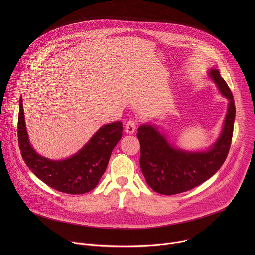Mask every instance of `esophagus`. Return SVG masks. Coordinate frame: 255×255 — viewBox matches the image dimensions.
<instances>
[{
    "instance_id": "esophagus-1",
    "label": "esophagus",
    "mask_w": 255,
    "mask_h": 255,
    "mask_svg": "<svg viewBox=\"0 0 255 255\" xmlns=\"http://www.w3.org/2000/svg\"><path fill=\"white\" fill-rule=\"evenodd\" d=\"M136 130V123L134 120H129L125 125V132L128 134H133Z\"/></svg>"
}]
</instances>
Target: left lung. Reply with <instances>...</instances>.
Returning a JSON list of instances; mask_svg holds the SVG:
<instances>
[{
  "label": "left lung",
  "instance_id": "left-lung-1",
  "mask_svg": "<svg viewBox=\"0 0 255 255\" xmlns=\"http://www.w3.org/2000/svg\"><path fill=\"white\" fill-rule=\"evenodd\" d=\"M208 75L229 101L222 132L210 148L183 150L171 145L157 126L142 124L138 128L140 168L147 185L158 194L175 195L200 186L219 170L228 155L236 113L233 95L219 70L211 68Z\"/></svg>",
  "mask_w": 255,
  "mask_h": 255
}]
</instances>
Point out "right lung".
<instances>
[{
    "mask_svg": "<svg viewBox=\"0 0 255 255\" xmlns=\"http://www.w3.org/2000/svg\"><path fill=\"white\" fill-rule=\"evenodd\" d=\"M122 132L120 121L103 125L76 154L62 160L48 159L31 146L20 98L18 142L21 155L36 176L58 192L81 195L94 190L107 168L114 147L122 137Z\"/></svg>",
    "mask_w": 255,
    "mask_h": 255,
    "instance_id": "obj_1",
    "label": "right lung"
}]
</instances>
